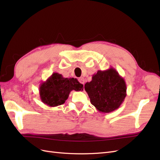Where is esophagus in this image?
<instances>
[{"mask_svg": "<svg viewBox=\"0 0 160 160\" xmlns=\"http://www.w3.org/2000/svg\"><path fill=\"white\" fill-rule=\"evenodd\" d=\"M79 81L81 84H84L85 83V79L83 78V77H80V78H79Z\"/></svg>", "mask_w": 160, "mask_h": 160, "instance_id": "esophagus-1", "label": "esophagus"}]
</instances>
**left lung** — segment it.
<instances>
[{
	"instance_id": "left-lung-1",
	"label": "left lung",
	"mask_w": 160,
	"mask_h": 160,
	"mask_svg": "<svg viewBox=\"0 0 160 160\" xmlns=\"http://www.w3.org/2000/svg\"><path fill=\"white\" fill-rule=\"evenodd\" d=\"M91 104L99 112L110 113L118 109L126 97V83L113 67L99 70L85 85Z\"/></svg>"
}]
</instances>
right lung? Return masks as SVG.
I'll return each mask as SVG.
<instances>
[{"label":"right lung","instance_id":"add662e5","mask_svg":"<svg viewBox=\"0 0 160 160\" xmlns=\"http://www.w3.org/2000/svg\"><path fill=\"white\" fill-rule=\"evenodd\" d=\"M72 90L83 91V85L77 79L64 78L61 74L53 73L39 88L42 102L49 107H57L63 104Z\"/></svg>","mask_w":160,"mask_h":160}]
</instances>
